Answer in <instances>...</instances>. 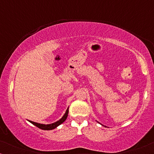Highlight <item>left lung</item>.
I'll list each match as a JSON object with an SVG mask.
<instances>
[{
    "label": "left lung",
    "mask_w": 154,
    "mask_h": 154,
    "mask_svg": "<svg viewBox=\"0 0 154 154\" xmlns=\"http://www.w3.org/2000/svg\"><path fill=\"white\" fill-rule=\"evenodd\" d=\"M98 123H99V122H98ZM100 124H101V123H100ZM101 125H102V124H101ZM105 127H106V126H105Z\"/></svg>",
    "instance_id": "left-lung-1"
}]
</instances>
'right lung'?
Returning <instances> with one entry per match:
<instances>
[{
  "label": "right lung",
  "instance_id": "obj_1",
  "mask_svg": "<svg viewBox=\"0 0 154 154\" xmlns=\"http://www.w3.org/2000/svg\"><path fill=\"white\" fill-rule=\"evenodd\" d=\"M68 113H69V107H68V109H66V112H65L64 115L63 116L62 119H60L59 121L54 122V123H53L47 124V125H45V124L38 123H35V122H33L31 121H29L31 123H32L33 125H34L36 126V127L40 128V129L44 130H51L54 129V128H56L57 127H58V126L61 125L62 123H64V122L66 121L67 116H68Z\"/></svg>",
  "mask_w": 154,
  "mask_h": 154
}]
</instances>
